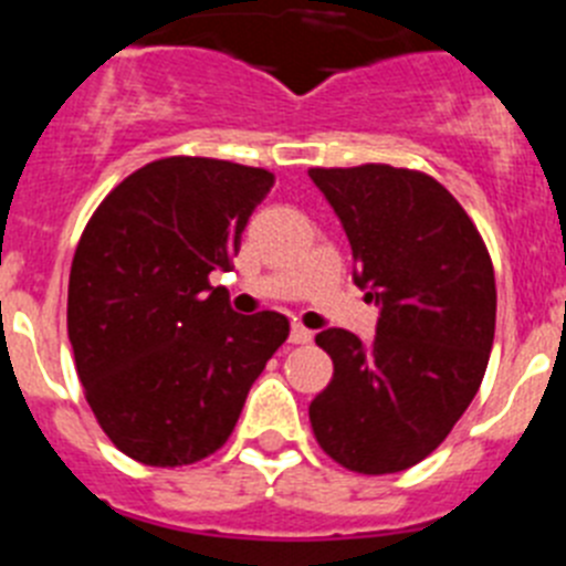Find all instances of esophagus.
I'll return each mask as SVG.
<instances>
[{
  "label": "esophagus",
  "mask_w": 566,
  "mask_h": 566,
  "mask_svg": "<svg viewBox=\"0 0 566 566\" xmlns=\"http://www.w3.org/2000/svg\"><path fill=\"white\" fill-rule=\"evenodd\" d=\"M289 339H292L294 345H306L314 339V332H308V328L300 326V323H292V334H289Z\"/></svg>",
  "instance_id": "esophagus-1"
}]
</instances>
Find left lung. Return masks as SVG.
Returning <instances> with one entry per match:
<instances>
[{
  "mask_svg": "<svg viewBox=\"0 0 566 566\" xmlns=\"http://www.w3.org/2000/svg\"><path fill=\"white\" fill-rule=\"evenodd\" d=\"M352 243L354 283L379 308L363 343L326 328L334 377L308 405L319 448L379 476L422 462L476 397L496 332V277L476 227L439 181L365 164L308 169Z\"/></svg>",
  "mask_w": 566,
  "mask_h": 566,
  "instance_id": "8db88e82",
  "label": "left lung"
}]
</instances>
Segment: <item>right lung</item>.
I'll list each match as a JSON object with an SVG mask.
<instances>
[{"mask_svg": "<svg viewBox=\"0 0 566 566\" xmlns=\"http://www.w3.org/2000/svg\"><path fill=\"white\" fill-rule=\"evenodd\" d=\"M266 169L161 158L124 178L90 218L67 289V334L87 402L113 444L153 468L221 448L254 379L289 337L277 312H232L227 272Z\"/></svg>", "mask_w": 566, "mask_h": 566, "instance_id": "right-lung-1", "label": "right lung"}]
</instances>
